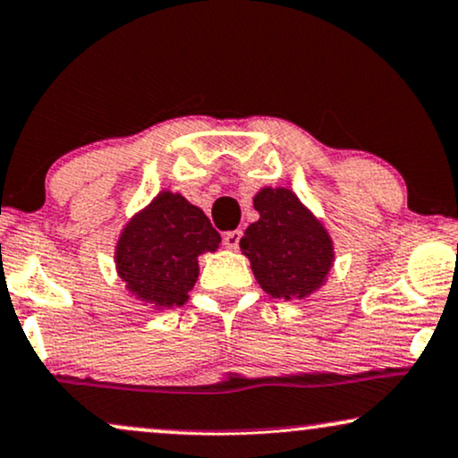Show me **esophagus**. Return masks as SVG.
I'll return each mask as SVG.
<instances>
[{"label": "esophagus", "instance_id": "obj_1", "mask_svg": "<svg viewBox=\"0 0 458 458\" xmlns=\"http://www.w3.org/2000/svg\"><path fill=\"white\" fill-rule=\"evenodd\" d=\"M241 236L243 233L241 230H230V233L224 234V245L228 247V250H239V243H241Z\"/></svg>", "mask_w": 458, "mask_h": 458}]
</instances>
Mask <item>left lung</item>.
<instances>
[{"label":"left lung","instance_id":"1","mask_svg":"<svg viewBox=\"0 0 458 458\" xmlns=\"http://www.w3.org/2000/svg\"><path fill=\"white\" fill-rule=\"evenodd\" d=\"M253 208L260 217L247 225L241 251L260 288L285 301L324 288L335 267V245L322 219L288 187H260Z\"/></svg>","mask_w":458,"mask_h":458}]
</instances>
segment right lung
Here are the masks:
<instances>
[{"label": "right lung", "mask_w": 458, "mask_h": 458, "mask_svg": "<svg viewBox=\"0 0 458 458\" xmlns=\"http://www.w3.org/2000/svg\"><path fill=\"white\" fill-rule=\"evenodd\" d=\"M222 236L200 207L162 190L134 213L114 245V268L125 292L153 311L185 305L196 285L198 256L217 251Z\"/></svg>", "instance_id": "right-lung-1"}]
</instances>
